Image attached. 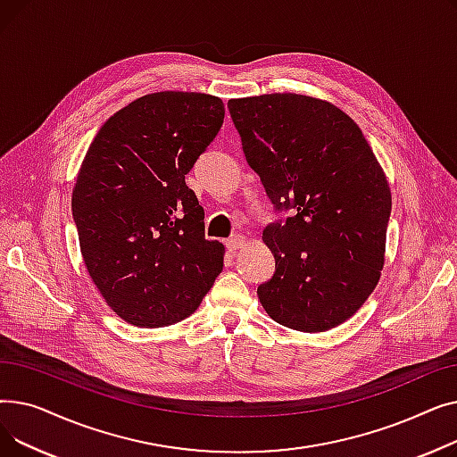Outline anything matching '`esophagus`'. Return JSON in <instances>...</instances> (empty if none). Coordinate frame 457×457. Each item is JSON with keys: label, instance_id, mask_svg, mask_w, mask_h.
Listing matches in <instances>:
<instances>
[{"label": "esophagus", "instance_id": "esophagus-1", "mask_svg": "<svg viewBox=\"0 0 457 457\" xmlns=\"http://www.w3.org/2000/svg\"><path fill=\"white\" fill-rule=\"evenodd\" d=\"M243 246H246V238L243 235H233V237H229L228 241H226V248L229 252H235V250L243 248Z\"/></svg>", "mask_w": 457, "mask_h": 457}]
</instances>
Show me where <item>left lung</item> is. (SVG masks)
Instances as JSON below:
<instances>
[{
	"mask_svg": "<svg viewBox=\"0 0 457 457\" xmlns=\"http://www.w3.org/2000/svg\"><path fill=\"white\" fill-rule=\"evenodd\" d=\"M243 152L276 211L262 231L276 259L257 287L270 319L319 333L348 320L376 289L391 188L353 120L329 102L276 92L228 102Z\"/></svg>",
	"mask_w": 457,
	"mask_h": 457,
	"instance_id": "obj_1",
	"label": "left lung"
}]
</instances>
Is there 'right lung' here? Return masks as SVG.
Masks as SVG:
<instances>
[{
  "label": "right lung",
  "mask_w": 457,
  "mask_h": 457,
  "mask_svg": "<svg viewBox=\"0 0 457 457\" xmlns=\"http://www.w3.org/2000/svg\"><path fill=\"white\" fill-rule=\"evenodd\" d=\"M220 98L146 94L94 137L71 192L85 267L114 313L162 328L195 313L224 267L185 176L224 122Z\"/></svg>",
  "instance_id": "1"
}]
</instances>
